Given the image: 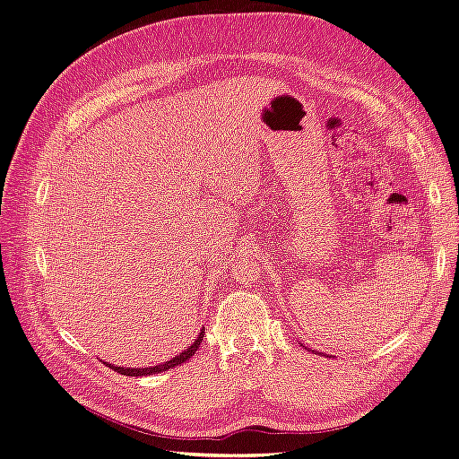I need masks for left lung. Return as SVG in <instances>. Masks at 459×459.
<instances>
[{
  "label": "left lung",
  "mask_w": 459,
  "mask_h": 459,
  "mask_svg": "<svg viewBox=\"0 0 459 459\" xmlns=\"http://www.w3.org/2000/svg\"><path fill=\"white\" fill-rule=\"evenodd\" d=\"M302 346V344H300ZM304 349H307V346H304ZM308 352H310V349H308ZM314 352H317V351H314Z\"/></svg>",
  "instance_id": "obj_1"
}]
</instances>
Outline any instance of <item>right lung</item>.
<instances>
[{
	"instance_id": "right-lung-1",
	"label": "right lung",
	"mask_w": 459,
	"mask_h": 459,
	"mask_svg": "<svg viewBox=\"0 0 459 459\" xmlns=\"http://www.w3.org/2000/svg\"><path fill=\"white\" fill-rule=\"evenodd\" d=\"M203 333H204V329H201V333L197 335V339L193 341V344H191V346H187V349H186L184 352H179L178 356L170 358L169 362H162V364H159V366H151V368H120V366H115V364H108V362H105V364H107L110 369H115L117 373L128 375V377H142V375L160 373V371H166V369H170V368H176V366H179V364L187 362V359H189L193 354H195V351L199 349V344L203 342Z\"/></svg>"
}]
</instances>
